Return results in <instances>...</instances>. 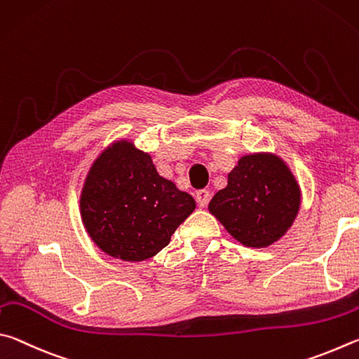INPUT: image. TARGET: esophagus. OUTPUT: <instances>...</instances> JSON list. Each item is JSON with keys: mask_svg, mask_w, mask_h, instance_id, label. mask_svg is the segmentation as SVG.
<instances>
[{"mask_svg": "<svg viewBox=\"0 0 359 359\" xmlns=\"http://www.w3.org/2000/svg\"><path fill=\"white\" fill-rule=\"evenodd\" d=\"M210 198H211L210 192L205 191V189H203V191H198V192L196 194V200H197V203H198L200 208H205V206L210 203Z\"/></svg>", "mask_w": 359, "mask_h": 359, "instance_id": "esophagus-1", "label": "esophagus"}]
</instances>
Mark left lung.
Listing matches in <instances>:
<instances>
[{"label": "left lung", "instance_id": "obj_1", "mask_svg": "<svg viewBox=\"0 0 359 359\" xmlns=\"http://www.w3.org/2000/svg\"><path fill=\"white\" fill-rule=\"evenodd\" d=\"M299 205V186L285 162L271 153H257L238 161L227 187L211 198L208 210L236 241L266 248L292 227Z\"/></svg>", "mask_w": 359, "mask_h": 359}]
</instances>
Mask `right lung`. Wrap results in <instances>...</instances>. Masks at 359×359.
<instances>
[{"mask_svg": "<svg viewBox=\"0 0 359 359\" xmlns=\"http://www.w3.org/2000/svg\"><path fill=\"white\" fill-rule=\"evenodd\" d=\"M196 202L157 173L151 156L119 140L86 175L80 212L88 235L115 259L142 262L167 246Z\"/></svg>", "mask_w": 359, "mask_h": 359, "instance_id": "1", "label": "right lung"}]
</instances>
